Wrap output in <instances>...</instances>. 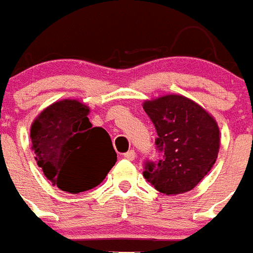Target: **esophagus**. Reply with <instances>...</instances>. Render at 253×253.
I'll use <instances>...</instances> for the list:
<instances>
[{
	"mask_svg": "<svg viewBox=\"0 0 253 253\" xmlns=\"http://www.w3.org/2000/svg\"><path fill=\"white\" fill-rule=\"evenodd\" d=\"M123 156H125V159L132 161V160L135 159V156H137V154H135V152H134V150H128V152L123 154Z\"/></svg>",
	"mask_w": 253,
	"mask_h": 253,
	"instance_id": "34e87169",
	"label": "esophagus"
}]
</instances>
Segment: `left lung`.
<instances>
[{
  "instance_id": "8db88e82",
  "label": "left lung",
  "mask_w": 253,
  "mask_h": 253,
  "mask_svg": "<svg viewBox=\"0 0 253 253\" xmlns=\"http://www.w3.org/2000/svg\"><path fill=\"white\" fill-rule=\"evenodd\" d=\"M143 110L156 127V148L161 153L157 163L145 164L143 177L167 195L192 190L217 160V122L201 105L180 94L148 100Z\"/></svg>"
}]
</instances>
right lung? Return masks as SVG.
I'll return each mask as SVG.
<instances>
[{
    "instance_id": "1",
    "label": "right lung",
    "mask_w": 253,
    "mask_h": 253,
    "mask_svg": "<svg viewBox=\"0 0 253 253\" xmlns=\"http://www.w3.org/2000/svg\"><path fill=\"white\" fill-rule=\"evenodd\" d=\"M88 114L78 100L65 99L42 111L31 126L36 163L54 186L70 194L99 186L116 163L108 132L92 127Z\"/></svg>"
}]
</instances>
